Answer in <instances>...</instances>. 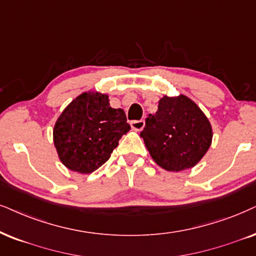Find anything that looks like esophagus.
Instances as JSON below:
<instances>
[{"instance_id":"1","label":"esophagus","mask_w":256,"mask_h":256,"mask_svg":"<svg viewBox=\"0 0 256 256\" xmlns=\"http://www.w3.org/2000/svg\"><path fill=\"white\" fill-rule=\"evenodd\" d=\"M145 126V122L142 119V120H132L131 122V128L136 131H142Z\"/></svg>"}]
</instances>
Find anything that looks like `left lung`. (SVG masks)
I'll return each instance as SVG.
<instances>
[{
	"label": "left lung",
	"instance_id": "obj_1",
	"mask_svg": "<svg viewBox=\"0 0 256 256\" xmlns=\"http://www.w3.org/2000/svg\"><path fill=\"white\" fill-rule=\"evenodd\" d=\"M152 160L168 171L194 168L212 145L209 119L186 96H164L140 132Z\"/></svg>",
	"mask_w": 256,
	"mask_h": 256
}]
</instances>
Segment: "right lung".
I'll list each match as a JSON object with an SVG mask.
<instances>
[{
	"label": "right lung",
	"mask_w": 256,
	"mask_h": 256,
	"mask_svg": "<svg viewBox=\"0 0 256 256\" xmlns=\"http://www.w3.org/2000/svg\"><path fill=\"white\" fill-rule=\"evenodd\" d=\"M130 128L124 110L112 108L108 94L90 90L64 110L54 125L53 140L64 166L90 174L108 160Z\"/></svg>",
	"instance_id": "right-lung-1"
}]
</instances>
